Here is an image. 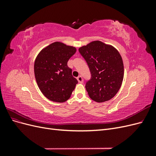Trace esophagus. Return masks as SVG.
Listing matches in <instances>:
<instances>
[{
  "mask_svg": "<svg viewBox=\"0 0 156 156\" xmlns=\"http://www.w3.org/2000/svg\"><path fill=\"white\" fill-rule=\"evenodd\" d=\"M77 81H78L79 83H83V77L81 76H79L77 78Z\"/></svg>",
  "mask_w": 156,
  "mask_h": 156,
  "instance_id": "obj_1",
  "label": "esophagus"
}]
</instances>
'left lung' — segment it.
<instances>
[{
    "label": "left lung",
    "instance_id": "obj_1",
    "mask_svg": "<svg viewBox=\"0 0 156 156\" xmlns=\"http://www.w3.org/2000/svg\"><path fill=\"white\" fill-rule=\"evenodd\" d=\"M91 73L86 90L92 100L102 103L110 100L121 87L124 69L122 56L115 48L96 40L79 48Z\"/></svg>",
    "mask_w": 156,
    "mask_h": 156
}]
</instances>
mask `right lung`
Returning <instances> with one entry per match:
<instances>
[{
	"instance_id": "right-lung-1",
	"label": "right lung",
	"mask_w": 156,
	"mask_h": 156,
	"mask_svg": "<svg viewBox=\"0 0 156 156\" xmlns=\"http://www.w3.org/2000/svg\"><path fill=\"white\" fill-rule=\"evenodd\" d=\"M76 51L75 47L55 41L37 55L34 66L36 81L42 94L49 100L63 103L72 95L78 81L67 63Z\"/></svg>"
}]
</instances>
